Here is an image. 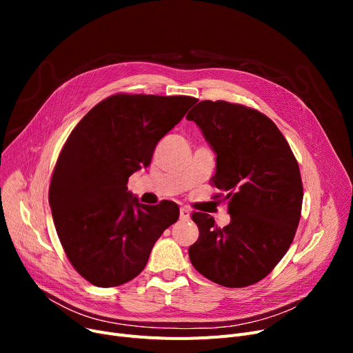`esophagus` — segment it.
I'll return each mask as SVG.
<instances>
[{"instance_id": "obj_1", "label": "esophagus", "mask_w": 353, "mask_h": 353, "mask_svg": "<svg viewBox=\"0 0 353 353\" xmlns=\"http://www.w3.org/2000/svg\"><path fill=\"white\" fill-rule=\"evenodd\" d=\"M190 210L188 208H180V219L181 220H189Z\"/></svg>"}]
</instances>
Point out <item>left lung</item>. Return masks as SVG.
Wrapping results in <instances>:
<instances>
[{"label":"left lung","instance_id":"8db88e82","mask_svg":"<svg viewBox=\"0 0 353 353\" xmlns=\"http://www.w3.org/2000/svg\"><path fill=\"white\" fill-rule=\"evenodd\" d=\"M216 153L212 184L228 200L230 223L193 213L199 239L189 248L194 269L226 288L266 277L288 252L298 229L303 186L290 147L261 111L228 101H200L190 110Z\"/></svg>","mask_w":353,"mask_h":353}]
</instances>
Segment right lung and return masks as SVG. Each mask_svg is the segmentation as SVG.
I'll return each instance as SVG.
<instances>
[{"label":"right lung","mask_w":353,"mask_h":353,"mask_svg":"<svg viewBox=\"0 0 353 353\" xmlns=\"http://www.w3.org/2000/svg\"><path fill=\"white\" fill-rule=\"evenodd\" d=\"M197 101L188 96L114 94L74 127L52 172L48 201L68 261L99 288L120 286L147 265L179 206L141 205L128 177L152 161L159 140Z\"/></svg>","instance_id":"right-lung-1"}]
</instances>
